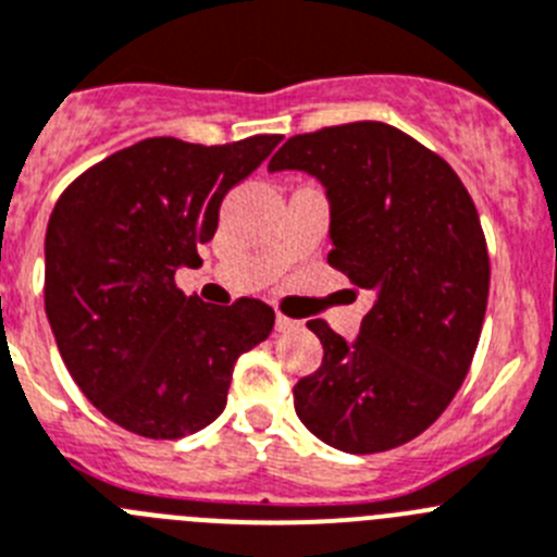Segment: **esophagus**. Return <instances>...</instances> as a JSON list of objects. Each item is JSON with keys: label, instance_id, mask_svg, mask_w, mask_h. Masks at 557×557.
I'll use <instances>...</instances> for the list:
<instances>
[{"label": "esophagus", "instance_id": "1", "mask_svg": "<svg viewBox=\"0 0 557 557\" xmlns=\"http://www.w3.org/2000/svg\"><path fill=\"white\" fill-rule=\"evenodd\" d=\"M274 330H277V333H290V330H299V322L297 319H288V315L277 313L274 315Z\"/></svg>", "mask_w": 557, "mask_h": 557}]
</instances>
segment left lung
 <instances>
[{"mask_svg":"<svg viewBox=\"0 0 557 557\" xmlns=\"http://www.w3.org/2000/svg\"><path fill=\"white\" fill-rule=\"evenodd\" d=\"M324 185L327 263L374 305L355 341L308 327L322 366L294 385L305 428L330 447L372 455L408 444L458 394L488 302V249L478 208L447 160L383 122L294 135L269 172Z\"/></svg>","mask_w":557,"mask_h":557,"instance_id":"1","label":"left lung"}]
</instances>
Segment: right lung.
Masks as SVG:
<instances>
[{
	"instance_id": "1",
	"label": "right lung",
	"mask_w": 557,
	"mask_h": 557,
	"mask_svg": "<svg viewBox=\"0 0 557 557\" xmlns=\"http://www.w3.org/2000/svg\"><path fill=\"white\" fill-rule=\"evenodd\" d=\"M280 144L224 147L147 138L79 174L47 227L44 302L60 358L110 422L183 438L227 405L235 360L267 341L260 299L208 305L174 285L213 238L224 194Z\"/></svg>"
}]
</instances>
